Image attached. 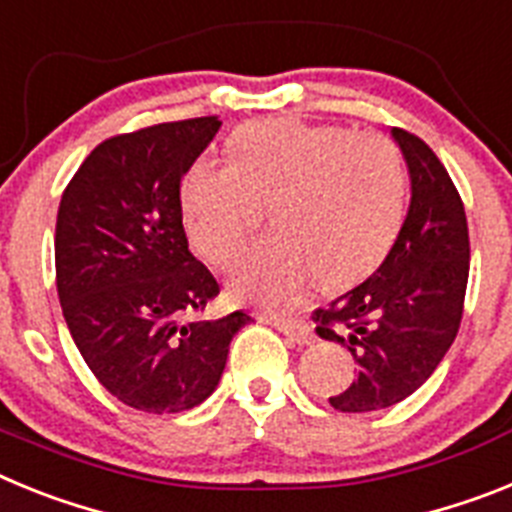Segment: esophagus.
Returning <instances> with one entry per match:
<instances>
[{
  "instance_id": "obj_1",
  "label": "esophagus",
  "mask_w": 512,
  "mask_h": 512,
  "mask_svg": "<svg viewBox=\"0 0 512 512\" xmlns=\"http://www.w3.org/2000/svg\"><path fill=\"white\" fill-rule=\"evenodd\" d=\"M270 324H273L278 332H283V335L288 337V342H291V345H311V340H314V335H311L309 327H306L304 322H299V319L273 317V319H270Z\"/></svg>"
}]
</instances>
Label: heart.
Here are the masks:
<instances>
[{"label":"heart","mask_w":512,"mask_h":512,"mask_svg":"<svg viewBox=\"0 0 512 512\" xmlns=\"http://www.w3.org/2000/svg\"><path fill=\"white\" fill-rule=\"evenodd\" d=\"M229 151L231 162L190 164L180 211L203 260L229 268L270 206L278 237L231 273L234 299L281 309L314 278L353 286L389 255L407 213V170L391 139L268 118L231 133Z\"/></svg>","instance_id":"1"}]
</instances>
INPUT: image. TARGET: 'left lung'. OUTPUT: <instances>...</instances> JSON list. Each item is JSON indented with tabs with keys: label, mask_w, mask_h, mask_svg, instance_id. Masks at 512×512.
Wrapping results in <instances>:
<instances>
[{
	"label": "left lung",
	"mask_w": 512,
	"mask_h": 512,
	"mask_svg": "<svg viewBox=\"0 0 512 512\" xmlns=\"http://www.w3.org/2000/svg\"><path fill=\"white\" fill-rule=\"evenodd\" d=\"M410 172V208L379 270L327 309L317 335L353 355L355 379L330 397L340 412L386 410L420 389L451 348L469 281L461 195L422 139L391 128Z\"/></svg>",
	"instance_id": "left-lung-1"
}]
</instances>
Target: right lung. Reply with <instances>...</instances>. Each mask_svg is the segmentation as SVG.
I'll return each mask as SVG.
<instances>
[{"mask_svg":"<svg viewBox=\"0 0 512 512\" xmlns=\"http://www.w3.org/2000/svg\"><path fill=\"white\" fill-rule=\"evenodd\" d=\"M221 121L159 123L102 141L61 195L56 288L84 363L123 404L175 415L211 397L252 317H201L219 283L188 250L180 182Z\"/></svg>","mask_w":512,"mask_h":512,"instance_id":"right-lung-1","label":"right lung"}]
</instances>
